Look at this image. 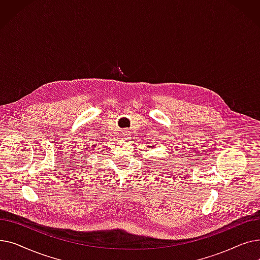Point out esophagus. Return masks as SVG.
Instances as JSON below:
<instances>
[{
	"mask_svg": "<svg viewBox=\"0 0 260 260\" xmlns=\"http://www.w3.org/2000/svg\"><path fill=\"white\" fill-rule=\"evenodd\" d=\"M128 134H129V132H127V131L123 132V136H128Z\"/></svg>",
	"mask_w": 260,
	"mask_h": 260,
	"instance_id": "34e87169",
	"label": "esophagus"
}]
</instances>
